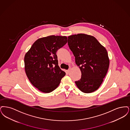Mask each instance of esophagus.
<instances>
[{
	"mask_svg": "<svg viewBox=\"0 0 130 130\" xmlns=\"http://www.w3.org/2000/svg\"><path fill=\"white\" fill-rule=\"evenodd\" d=\"M70 70H71V68L68 69V70H67V73H68V74L69 73H70Z\"/></svg>",
	"mask_w": 130,
	"mask_h": 130,
	"instance_id": "obj_1",
	"label": "esophagus"
}]
</instances>
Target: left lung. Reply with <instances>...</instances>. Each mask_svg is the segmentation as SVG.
I'll list each match as a JSON object with an SVG mask.
<instances>
[{"mask_svg": "<svg viewBox=\"0 0 130 130\" xmlns=\"http://www.w3.org/2000/svg\"><path fill=\"white\" fill-rule=\"evenodd\" d=\"M68 45L80 69V79L75 82L80 90L90 93L96 90L105 77L109 59L105 48L90 35L78 34L68 37Z\"/></svg>", "mask_w": 130, "mask_h": 130, "instance_id": "left-lung-1", "label": "left lung"}]
</instances>
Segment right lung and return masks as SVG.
Instances as JSON below:
<instances>
[{
	"label": "right lung",
	"mask_w": 130,
	"mask_h": 130,
	"mask_svg": "<svg viewBox=\"0 0 130 130\" xmlns=\"http://www.w3.org/2000/svg\"><path fill=\"white\" fill-rule=\"evenodd\" d=\"M68 42L66 36L51 35L36 40L24 58L25 69L31 84L40 91L54 90L66 75L58 66L56 52Z\"/></svg>",
	"instance_id": "add662e5"
}]
</instances>
